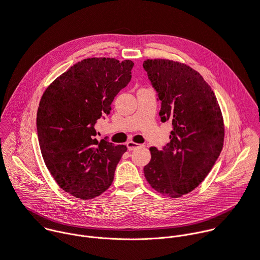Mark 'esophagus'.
I'll use <instances>...</instances> for the list:
<instances>
[{
    "mask_svg": "<svg viewBox=\"0 0 260 260\" xmlns=\"http://www.w3.org/2000/svg\"><path fill=\"white\" fill-rule=\"evenodd\" d=\"M142 146H143L142 144H138V143H135V142H132V141L127 142V147H128L129 150H135L136 148L142 147Z\"/></svg>",
    "mask_w": 260,
    "mask_h": 260,
    "instance_id": "1",
    "label": "esophagus"
}]
</instances>
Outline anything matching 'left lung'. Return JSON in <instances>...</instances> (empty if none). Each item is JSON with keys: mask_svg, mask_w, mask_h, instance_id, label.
<instances>
[{"mask_svg": "<svg viewBox=\"0 0 260 260\" xmlns=\"http://www.w3.org/2000/svg\"><path fill=\"white\" fill-rule=\"evenodd\" d=\"M143 68L161 102L160 121L173 126L161 150L149 148L144 176L155 191L177 198L194 190L218 158L224 136L221 112L211 87L191 67L147 59Z\"/></svg>", "mask_w": 260, "mask_h": 260, "instance_id": "1", "label": "left lung"}]
</instances>
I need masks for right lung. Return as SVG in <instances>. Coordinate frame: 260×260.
Returning <instances> with one entry per match:
<instances>
[{
  "instance_id": "obj_1",
  "label": "right lung",
  "mask_w": 260,
  "mask_h": 260,
  "mask_svg": "<svg viewBox=\"0 0 260 260\" xmlns=\"http://www.w3.org/2000/svg\"><path fill=\"white\" fill-rule=\"evenodd\" d=\"M134 63L89 58L59 76L42 96L37 117L45 164L58 185L71 195L91 199L114 180L125 145L95 138V124L131 80Z\"/></svg>"
}]
</instances>
